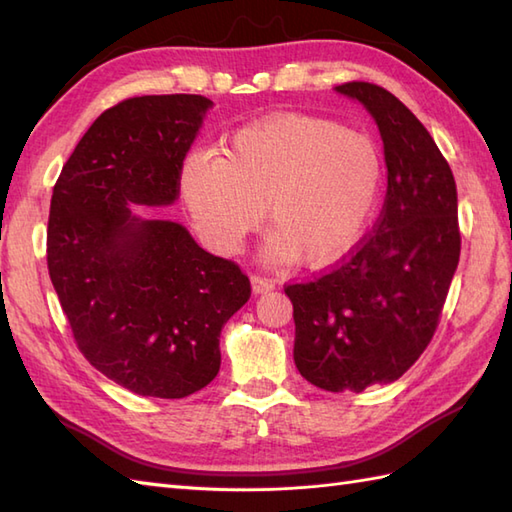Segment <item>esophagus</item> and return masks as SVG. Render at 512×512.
Segmentation results:
<instances>
[{"label":"esophagus","mask_w":512,"mask_h":512,"mask_svg":"<svg viewBox=\"0 0 512 512\" xmlns=\"http://www.w3.org/2000/svg\"><path fill=\"white\" fill-rule=\"evenodd\" d=\"M250 284H253L255 295H262V292H268V290L275 288V279L264 277V275H253V277H250Z\"/></svg>","instance_id":"34e87169"}]
</instances>
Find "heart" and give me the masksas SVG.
Instances as JSON below:
<instances>
[{"mask_svg": "<svg viewBox=\"0 0 512 512\" xmlns=\"http://www.w3.org/2000/svg\"><path fill=\"white\" fill-rule=\"evenodd\" d=\"M380 180L383 160L367 134L288 114L242 127L222 156L193 151L180 171V193L217 253L242 246L266 209L270 255L328 266L363 237Z\"/></svg>", "mask_w": 512, "mask_h": 512, "instance_id": "b5f03b06", "label": "heart"}]
</instances>
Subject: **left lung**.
<instances>
[{"label":"left lung","mask_w":512,"mask_h":512,"mask_svg":"<svg viewBox=\"0 0 512 512\" xmlns=\"http://www.w3.org/2000/svg\"><path fill=\"white\" fill-rule=\"evenodd\" d=\"M374 116L385 145L383 211L358 244L312 279L286 284L295 363L325 391L394 383L427 350L460 262L458 191L447 158L394 94L336 85Z\"/></svg>","instance_id":"1"}]
</instances>
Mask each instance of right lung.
Returning <instances> with one entry per match:
<instances>
[{
	"label": "right lung",
	"mask_w": 512,
	"mask_h": 512,
	"mask_svg": "<svg viewBox=\"0 0 512 512\" xmlns=\"http://www.w3.org/2000/svg\"><path fill=\"white\" fill-rule=\"evenodd\" d=\"M211 105L200 94L121 101L85 132L52 191L48 273L74 343L140 396L184 398L209 385L224 323L250 299L233 259L206 253L176 222L129 211L178 198Z\"/></svg>",
	"instance_id": "1"
}]
</instances>
